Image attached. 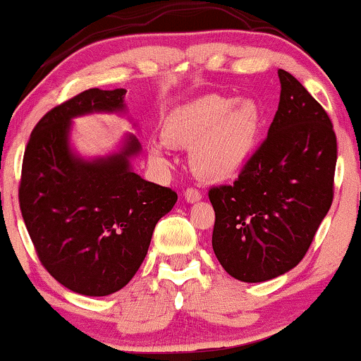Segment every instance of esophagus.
Wrapping results in <instances>:
<instances>
[{"instance_id":"esophagus-1","label":"esophagus","mask_w":361,"mask_h":361,"mask_svg":"<svg viewBox=\"0 0 361 361\" xmlns=\"http://www.w3.org/2000/svg\"><path fill=\"white\" fill-rule=\"evenodd\" d=\"M183 195H185L186 202H198L202 198L200 190H197V188H195V186H188V188L185 190Z\"/></svg>"}]
</instances>
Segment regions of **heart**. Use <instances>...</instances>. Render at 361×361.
<instances>
[{"label":"heart","mask_w":361,"mask_h":361,"mask_svg":"<svg viewBox=\"0 0 361 361\" xmlns=\"http://www.w3.org/2000/svg\"><path fill=\"white\" fill-rule=\"evenodd\" d=\"M259 111L252 102L209 94L173 111L164 137L178 146H195L192 163L197 173L210 180L235 175L255 149ZM151 156L166 161L163 142L151 144Z\"/></svg>","instance_id":"1"}]
</instances>
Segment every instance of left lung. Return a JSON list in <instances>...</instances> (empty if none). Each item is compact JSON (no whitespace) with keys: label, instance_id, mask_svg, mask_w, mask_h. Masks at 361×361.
Wrapping results in <instances>:
<instances>
[{"label":"left lung","instance_id":"8db88e82","mask_svg":"<svg viewBox=\"0 0 361 361\" xmlns=\"http://www.w3.org/2000/svg\"><path fill=\"white\" fill-rule=\"evenodd\" d=\"M268 135L233 185L209 190L212 247L224 270L250 283L283 275L307 252L333 204L338 142L329 115L280 69Z\"/></svg>","mask_w":361,"mask_h":361}]
</instances>
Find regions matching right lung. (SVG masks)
<instances>
[{
    "label": "right lung",
    "instance_id": "right-lung-1",
    "mask_svg": "<svg viewBox=\"0 0 361 361\" xmlns=\"http://www.w3.org/2000/svg\"><path fill=\"white\" fill-rule=\"evenodd\" d=\"M126 90L91 88L37 122L25 147L18 202L42 267L76 293L103 297L126 287L146 258L157 221L176 204L168 186L128 166L134 135L122 154L86 163L68 146L69 120L123 109Z\"/></svg>",
    "mask_w": 361,
    "mask_h": 361
}]
</instances>
